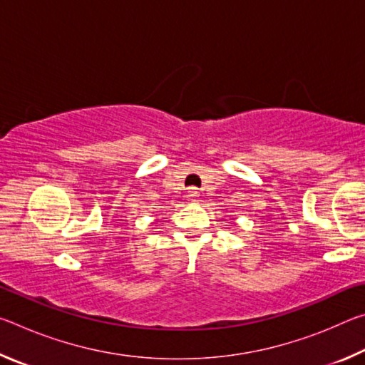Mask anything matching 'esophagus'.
<instances>
[{
  "mask_svg": "<svg viewBox=\"0 0 365 365\" xmlns=\"http://www.w3.org/2000/svg\"><path fill=\"white\" fill-rule=\"evenodd\" d=\"M188 193H190V197H196L197 196V190L196 188H190Z\"/></svg>",
  "mask_w": 365,
  "mask_h": 365,
  "instance_id": "esophagus-1",
  "label": "esophagus"
}]
</instances>
